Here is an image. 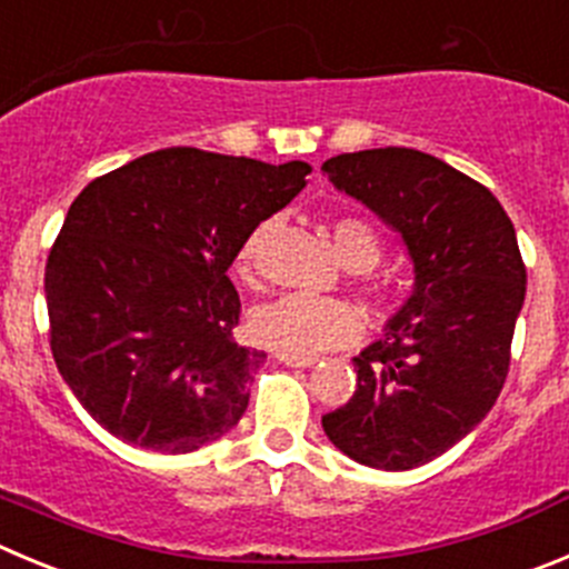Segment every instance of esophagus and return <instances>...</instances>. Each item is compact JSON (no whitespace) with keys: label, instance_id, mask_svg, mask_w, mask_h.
Wrapping results in <instances>:
<instances>
[{"label":"esophagus","instance_id":"obj_1","mask_svg":"<svg viewBox=\"0 0 569 569\" xmlns=\"http://www.w3.org/2000/svg\"><path fill=\"white\" fill-rule=\"evenodd\" d=\"M280 362L289 365V368H311L315 365V359H306V357H289V353H280Z\"/></svg>","mask_w":569,"mask_h":569}]
</instances>
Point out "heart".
<instances>
[{
  "label": "heart",
  "mask_w": 569,
  "mask_h": 569,
  "mask_svg": "<svg viewBox=\"0 0 569 569\" xmlns=\"http://www.w3.org/2000/svg\"><path fill=\"white\" fill-rule=\"evenodd\" d=\"M269 224L254 227L241 243L236 254V272L243 280L254 278L258 254L267 241ZM331 241L339 260L350 272H370L381 260L385 243L379 230L362 216H339L331 224ZM359 289L368 300H385V286L359 274ZM362 315L350 302L339 297H311V295H286L280 300L260 306L249 320V331L260 345L289 357H317L326 350L345 348L362 337Z\"/></svg>",
  "instance_id": "1"
}]
</instances>
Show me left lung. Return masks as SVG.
<instances>
[{"instance_id": "8db88e82", "label": "left lung", "mask_w": 569, "mask_h": 569, "mask_svg": "<svg viewBox=\"0 0 569 569\" xmlns=\"http://www.w3.org/2000/svg\"><path fill=\"white\" fill-rule=\"evenodd\" d=\"M322 171L396 227L416 263V291L353 359L357 392L322 429L357 463L416 469L466 438L506 385L525 300L517 232L491 190L416 148L339 153Z\"/></svg>"}]
</instances>
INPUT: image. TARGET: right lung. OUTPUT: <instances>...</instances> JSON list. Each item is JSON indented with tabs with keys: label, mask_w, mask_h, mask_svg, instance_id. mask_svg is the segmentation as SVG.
I'll return each instance as SVG.
<instances>
[{
	"label": "right lung",
	"mask_w": 569,
	"mask_h": 569,
	"mask_svg": "<svg viewBox=\"0 0 569 569\" xmlns=\"http://www.w3.org/2000/svg\"><path fill=\"white\" fill-rule=\"evenodd\" d=\"M309 171L179 146L78 193L44 295L58 373L100 427L182 455L241 421L267 353L232 337L241 300L227 269Z\"/></svg>",
	"instance_id": "obj_1"
}]
</instances>
